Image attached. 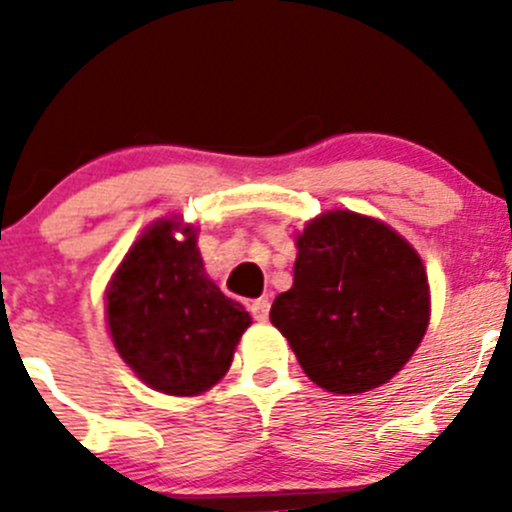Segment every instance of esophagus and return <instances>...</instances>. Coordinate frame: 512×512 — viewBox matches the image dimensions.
I'll list each match as a JSON object with an SVG mask.
<instances>
[{
    "label": "esophagus",
    "mask_w": 512,
    "mask_h": 512,
    "mask_svg": "<svg viewBox=\"0 0 512 512\" xmlns=\"http://www.w3.org/2000/svg\"><path fill=\"white\" fill-rule=\"evenodd\" d=\"M250 312L257 322H265V319L270 317V299L260 297V299H255V302H250Z\"/></svg>",
    "instance_id": "esophagus-1"
}]
</instances>
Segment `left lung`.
<instances>
[{"instance_id": "left-lung-1", "label": "left lung", "mask_w": 512, "mask_h": 512, "mask_svg": "<svg viewBox=\"0 0 512 512\" xmlns=\"http://www.w3.org/2000/svg\"><path fill=\"white\" fill-rule=\"evenodd\" d=\"M421 257L381 220L332 210L297 235L294 282L270 319L304 374L332 394H364L404 369L428 327Z\"/></svg>"}]
</instances>
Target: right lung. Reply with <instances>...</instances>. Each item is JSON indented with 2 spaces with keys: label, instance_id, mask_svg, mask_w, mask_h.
I'll list each match as a JSON object with an SVG mask.
<instances>
[{
  "label": "right lung",
  "instance_id": "obj_1",
  "mask_svg": "<svg viewBox=\"0 0 512 512\" xmlns=\"http://www.w3.org/2000/svg\"><path fill=\"white\" fill-rule=\"evenodd\" d=\"M106 319L121 359L170 396H198L218 384L252 324L245 307L205 275L193 227L168 218L123 257L106 292Z\"/></svg>",
  "mask_w": 512,
  "mask_h": 512
}]
</instances>
